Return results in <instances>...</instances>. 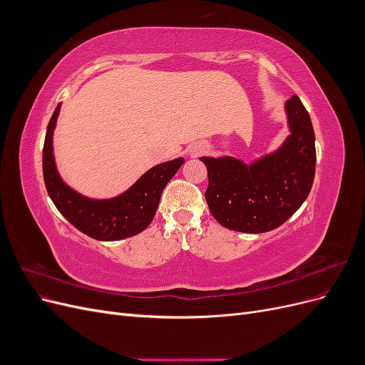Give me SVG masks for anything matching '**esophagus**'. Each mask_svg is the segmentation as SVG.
I'll use <instances>...</instances> for the list:
<instances>
[{
    "label": "esophagus",
    "mask_w": 365,
    "mask_h": 365,
    "mask_svg": "<svg viewBox=\"0 0 365 365\" xmlns=\"http://www.w3.org/2000/svg\"><path fill=\"white\" fill-rule=\"evenodd\" d=\"M201 150H204V148H202V149H201Z\"/></svg>",
    "instance_id": "34e87169"
}]
</instances>
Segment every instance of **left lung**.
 <instances>
[{
	"instance_id": "1",
	"label": "left lung",
	"mask_w": 365,
	"mask_h": 365,
	"mask_svg": "<svg viewBox=\"0 0 365 365\" xmlns=\"http://www.w3.org/2000/svg\"><path fill=\"white\" fill-rule=\"evenodd\" d=\"M291 135L251 164L233 157H201L208 172L205 201L217 222L240 233H264L286 222L312 189L315 134L297 96L286 101Z\"/></svg>"
}]
</instances>
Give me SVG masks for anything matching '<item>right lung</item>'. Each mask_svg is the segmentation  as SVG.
<instances>
[{
    "label": "right lung",
    "mask_w": 365,
    "mask_h": 365,
    "mask_svg": "<svg viewBox=\"0 0 365 365\" xmlns=\"http://www.w3.org/2000/svg\"><path fill=\"white\" fill-rule=\"evenodd\" d=\"M59 111L61 105L50 118L42 150L43 181L53 204L70 224L96 240H120L141 233L152 222L164 187L184 164V158L161 163L149 169L117 197L90 200L74 192L58 173L53 157V130Z\"/></svg>",
    "instance_id": "right-lung-1"
}]
</instances>
